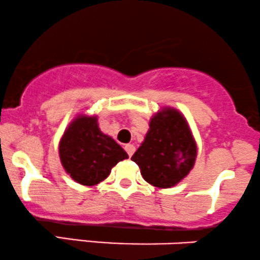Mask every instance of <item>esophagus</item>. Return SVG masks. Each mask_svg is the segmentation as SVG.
<instances>
[{"label": "esophagus", "instance_id": "1", "mask_svg": "<svg viewBox=\"0 0 260 260\" xmlns=\"http://www.w3.org/2000/svg\"><path fill=\"white\" fill-rule=\"evenodd\" d=\"M124 149H126L127 154L129 155V156H132V155L134 154V151H136V147H134L133 144H126L124 145Z\"/></svg>", "mask_w": 260, "mask_h": 260}]
</instances>
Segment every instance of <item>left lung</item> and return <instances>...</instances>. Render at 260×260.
<instances>
[{
  "mask_svg": "<svg viewBox=\"0 0 260 260\" xmlns=\"http://www.w3.org/2000/svg\"><path fill=\"white\" fill-rule=\"evenodd\" d=\"M149 127L132 160L148 183L170 188L183 180L194 165V139L183 116L172 109L156 113Z\"/></svg>",
  "mask_w": 260,
  "mask_h": 260,
  "instance_id": "8db88e82",
  "label": "left lung"
}]
</instances>
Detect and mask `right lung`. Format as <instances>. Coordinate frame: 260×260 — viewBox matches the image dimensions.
Returning a JSON list of instances; mask_svg holds the SVG:
<instances>
[{"instance_id": "1", "label": "right lung", "mask_w": 260, "mask_h": 260, "mask_svg": "<svg viewBox=\"0 0 260 260\" xmlns=\"http://www.w3.org/2000/svg\"><path fill=\"white\" fill-rule=\"evenodd\" d=\"M59 157L74 181L94 186L104 181L111 169L128 155L111 137L99 129L96 117L76 118L59 142Z\"/></svg>"}]
</instances>
